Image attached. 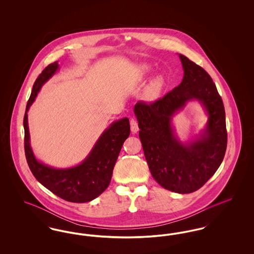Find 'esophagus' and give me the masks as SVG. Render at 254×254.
<instances>
[{"mask_svg": "<svg viewBox=\"0 0 254 254\" xmlns=\"http://www.w3.org/2000/svg\"><path fill=\"white\" fill-rule=\"evenodd\" d=\"M130 129L132 133H137L139 130V127H138V122L136 121V119H130Z\"/></svg>", "mask_w": 254, "mask_h": 254, "instance_id": "34e87169", "label": "esophagus"}]
</instances>
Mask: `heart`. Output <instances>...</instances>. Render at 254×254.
Returning a JSON list of instances; mask_svg holds the SVG:
<instances>
[{
	"instance_id": "heart-1",
	"label": "heart",
	"mask_w": 254,
	"mask_h": 254,
	"mask_svg": "<svg viewBox=\"0 0 254 254\" xmlns=\"http://www.w3.org/2000/svg\"><path fill=\"white\" fill-rule=\"evenodd\" d=\"M140 73L142 74V78L145 79L148 74H149V68L147 66H140ZM166 85V82L165 79L162 76H156L155 78H153L148 85L146 86V96L148 97L151 100H155L157 99L158 97L160 96L165 88Z\"/></svg>"
}]
</instances>
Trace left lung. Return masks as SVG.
<instances>
[{
    "instance_id": "8db88e82",
    "label": "left lung",
    "mask_w": 254,
    "mask_h": 254,
    "mask_svg": "<svg viewBox=\"0 0 254 254\" xmlns=\"http://www.w3.org/2000/svg\"><path fill=\"white\" fill-rule=\"evenodd\" d=\"M184 77L181 84L157 101L138 102L134 107L139 137L151 175L164 189L191 193L213 176L226 153V113L216 85L205 69L179 54ZM199 102L208 115L205 128L191 141L183 143L172 118L186 103Z\"/></svg>"
}]
</instances>
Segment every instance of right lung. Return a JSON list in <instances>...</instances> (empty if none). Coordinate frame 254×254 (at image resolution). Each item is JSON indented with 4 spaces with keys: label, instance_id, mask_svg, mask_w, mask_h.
I'll use <instances>...</instances> for the list:
<instances>
[{
    "label": "right lung",
    "instance_id": "1",
    "mask_svg": "<svg viewBox=\"0 0 254 254\" xmlns=\"http://www.w3.org/2000/svg\"><path fill=\"white\" fill-rule=\"evenodd\" d=\"M58 69V62L50 64L39 75L33 85L24 117L25 157L34 177L52 193L72 203L90 202L109 187L123 144L130 133L129 120L123 118L111 123L101 134L85 160L75 167L55 169L38 161L30 145L27 111L41 87Z\"/></svg>",
    "mask_w": 254,
    "mask_h": 254
}]
</instances>
